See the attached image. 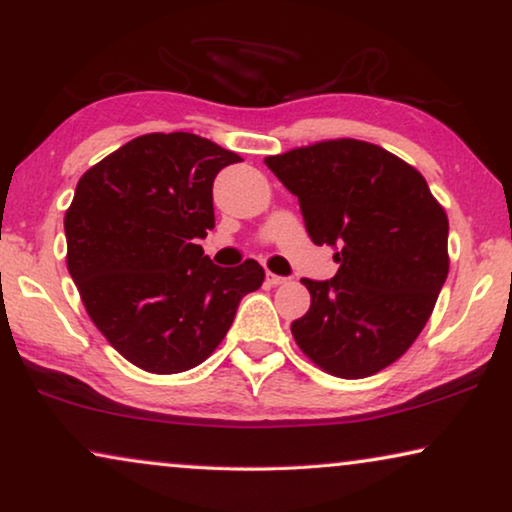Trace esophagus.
<instances>
[{"mask_svg": "<svg viewBox=\"0 0 512 512\" xmlns=\"http://www.w3.org/2000/svg\"><path fill=\"white\" fill-rule=\"evenodd\" d=\"M265 282H268L270 286H279V284H286V277H279V275H275V272H268V275H265Z\"/></svg>", "mask_w": 512, "mask_h": 512, "instance_id": "obj_1", "label": "esophagus"}]
</instances>
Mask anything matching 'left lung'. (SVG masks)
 I'll return each instance as SVG.
<instances>
[{
    "instance_id": "1",
    "label": "left lung",
    "mask_w": 512,
    "mask_h": 512,
    "mask_svg": "<svg viewBox=\"0 0 512 512\" xmlns=\"http://www.w3.org/2000/svg\"><path fill=\"white\" fill-rule=\"evenodd\" d=\"M265 165L298 198L310 240L333 247L340 265L333 279H303L312 303L291 324L293 338L335 377L380 373L422 333L447 279L443 207L415 167L359 139Z\"/></svg>"
}]
</instances>
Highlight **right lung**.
Masks as SVG:
<instances>
[{"label": "right lung", "mask_w": 512, "mask_h": 512, "mask_svg": "<svg viewBox=\"0 0 512 512\" xmlns=\"http://www.w3.org/2000/svg\"><path fill=\"white\" fill-rule=\"evenodd\" d=\"M240 160L191 132H153L76 184L65 214L69 275L93 324L137 368H195L263 284L254 258L221 268L198 244L214 228L216 174Z\"/></svg>", "instance_id": "right-lung-1"}]
</instances>
